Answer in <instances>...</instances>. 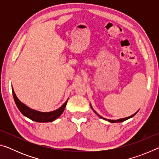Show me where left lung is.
I'll use <instances>...</instances> for the list:
<instances>
[{
  "instance_id": "obj_1",
  "label": "left lung",
  "mask_w": 159,
  "mask_h": 159,
  "mask_svg": "<svg viewBox=\"0 0 159 159\" xmlns=\"http://www.w3.org/2000/svg\"><path fill=\"white\" fill-rule=\"evenodd\" d=\"M90 107H91V108H92V106H91V104H90ZM93 109V108H92ZM94 111V110H93ZM94 112L95 113V114L98 116L99 117V118H102V119H104V120H107V121H109V122H110V123H118V122H123V121H124V120H128V119H129V118H132V117H133L134 115H135L137 113H138V111H137L136 113H134V114H133V115H131V116H128V117H126V118H120V119H118V120H110V119H107V118H103V117H102L100 115H99L98 113H97L95 111H94Z\"/></svg>"
}]
</instances>
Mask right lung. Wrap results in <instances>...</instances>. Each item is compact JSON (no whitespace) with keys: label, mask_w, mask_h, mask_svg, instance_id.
Instances as JSON below:
<instances>
[{"label":"right lung","mask_w":159,"mask_h":159,"mask_svg":"<svg viewBox=\"0 0 159 159\" xmlns=\"http://www.w3.org/2000/svg\"><path fill=\"white\" fill-rule=\"evenodd\" d=\"M12 90V94H13V98H14V100L15 102L16 105H17V108L20 110V112L24 116H25L26 117L30 118L31 120H34V121L36 122H39V123H45V122H52L55 119H57L62 114L64 109H65L67 101L65 102L62 106H61L60 108H59L57 110H55L53 111L50 112H41L39 111H36V110H34L32 109H30L27 106H26L25 104H23L22 102L20 101V99L17 98V97L16 96L15 91Z\"/></svg>","instance_id":"1"}]
</instances>
